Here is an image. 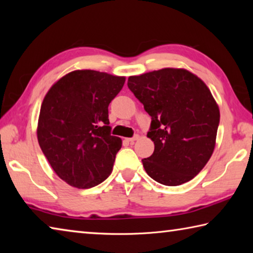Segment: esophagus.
I'll return each instance as SVG.
<instances>
[{
  "instance_id": "34e87169",
  "label": "esophagus",
  "mask_w": 253,
  "mask_h": 253,
  "mask_svg": "<svg viewBox=\"0 0 253 253\" xmlns=\"http://www.w3.org/2000/svg\"><path fill=\"white\" fill-rule=\"evenodd\" d=\"M138 138H139V136L136 135V136H134V137H131V138H127V140H128V142H129V143H135L136 140L138 139Z\"/></svg>"
}]
</instances>
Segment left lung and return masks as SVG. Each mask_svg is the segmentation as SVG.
<instances>
[{
  "instance_id": "1",
  "label": "left lung",
  "mask_w": 253,
  "mask_h": 253,
  "mask_svg": "<svg viewBox=\"0 0 253 253\" xmlns=\"http://www.w3.org/2000/svg\"><path fill=\"white\" fill-rule=\"evenodd\" d=\"M127 84L152 117L147 137L155 148L142 160L146 173L168 186L191 181L211 158L220 123L208 85L182 68L130 76Z\"/></svg>"
}]
</instances>
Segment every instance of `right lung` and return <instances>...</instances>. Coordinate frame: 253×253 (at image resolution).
<instances>
[{
	"mask_svg": "<svg viewBox=\"0 0 253 253\" xmlns=\"http://www.w3.org/2000/svg\"><path fill=\"white\" fill-rule=\"evenodd\" d=\"M126 78L75 70L51 85L38 119V142L58 176L90 188L109 176L122 139L110 135L108 106Z\"/></svg>",
	"mask_w": 253,
	"mask_h": 253,
	"instance_id": "add662e5",
	"label": "right lung"
}]
</instances>
